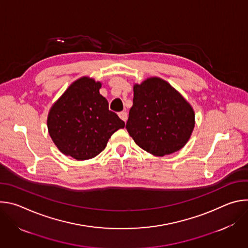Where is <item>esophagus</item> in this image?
Segmentation results:
<instances>
[{"label": "esophagus", "instance_id": "1", "mask_svg": "<svg viewBox=\"0 0 248 248\" xmlns=\"http://www.w3.org/2000/svg\"><path fill=\"white\" fill-rule=\"evenodd\" d=\"M119 117L121 120H123L124 123L127 121V113L126 112H120Z\"/></svg>", "mask_w": 248, "mask_h": 248}]
</instances>
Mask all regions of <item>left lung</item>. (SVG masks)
Masks as SVG:
<instances>
[{
  "label": "left lung",
  "mask_w": 248,
  "mask_h": 248,
  "mask_svg": "<svg viewBox=\"0 0 248 248\" xmlns=\"http://www.w3.org/2000/svg\"><path fill=\"white\" fill-rule=\"evenodd\" d=\"M190 104L170 84L150 78L133 86V105L125 128L134 142L155 156L182 149L190 138L195 120Z\"/></svg>",
  "instance_id": "left-lung-1"
}]
</instances>
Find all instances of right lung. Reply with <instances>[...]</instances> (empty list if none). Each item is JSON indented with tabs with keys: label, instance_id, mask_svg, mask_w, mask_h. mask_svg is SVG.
<instances>
[{
	"label": "right lung",
	"instance_id": "right-lung-1",
	"mask_svg": "<svg viewBox=\"0 0 248 248\" xmlns=\"http://www.w3.org/2000/svg\"><path fill=\"white\" fill-rule=\"evenodd\" d=\"M101 82L83 77L52 106L47 119L49 134L58 149L78 161L96 157L124 122L109 110L99 89Z\"/></svg>",
	"mask_w": 248,
	"mask_h": 248
}]
</instances>
